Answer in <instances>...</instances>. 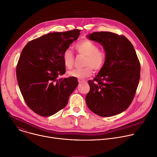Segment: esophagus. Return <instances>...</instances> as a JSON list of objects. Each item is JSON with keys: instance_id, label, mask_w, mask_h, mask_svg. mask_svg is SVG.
<instances>
[{"instance_id": "obj_1", "label": "esophagus", "mask_w": 157, "mask_h": 157, "mask_svg": "<svg viewBox=\"0 0 157 157\" xmlns=\"http://www.w3.org/2000/svg\"><path fill=\"white\" fill-rule=\"evenodd\" d=\"M85 80H78V83H85Z\"/></svg>"}]
</instances>
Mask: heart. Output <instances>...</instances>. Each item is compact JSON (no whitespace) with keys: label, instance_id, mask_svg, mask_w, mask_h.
<instances>
[{"label":"heart","instance_id":"heart-1","mask_svg":"<svg viewBox=\"0 0 157 157\" xmlns=\"http://www.w3.org/2000/svg\"><path fill=\"white\" fill-rule=\"evenodd\" d=\"M75 48L78 54L85 56L83 68H75L68 72L71 77L80 79L90 76L93 73V69L95 71H100L103 68L107 60L106 52L100 50L98 46L89 40H83L78 42ZM64 65L67 68H72L74 62V56L72 52L69 48L65 49L62 55Z\"/></svg>","mask_w":157,"mask_h":157}]
</instances>
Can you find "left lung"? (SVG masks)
Returning <instances> with one entry per match:
<instances>
[{"label":"left lung","mask_w":157,"mask_h":157,"mask_svg":"<svg viewBox=\"0 0 157 157\" xmlns=\"http://www.w3.org/2000/svg\"><path fill=\"white\" fill-rule=\"evenodd\" d=\"M105 49L107 60L94 80L85 101L89 109L101 117L125 111L134 98L140 78V63L132 43L124 36L110 32H93L87 36Z\"/></svg>","instance_id":"8db88e82"}]
</instances>
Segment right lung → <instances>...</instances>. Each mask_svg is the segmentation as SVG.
Instances as JSON below:
<instances>
[{"mask_svg":"<svg viewBox=\"0 0 157 157\" xmlns=\"http://www.w3.org/2000/svg\"><path fill=\"white\" fill-rule=\"evenodd\" d=\"M80 30L49 33L29 42L17 65L16 75L27 105L48 117L63 109L78 83L76 77L60 78L65 73L63 51L79 36Z\"/></svg>","mask_w":157,"mask_h":157,"instance_id":"add662e5","label":"right lung"}]
</instances>
